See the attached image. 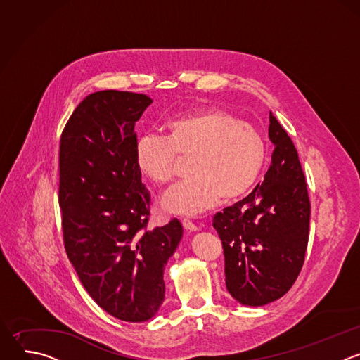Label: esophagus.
<instances>
[{"label":"esophagus","mask_w":360,"mask_h":360,"mask_svg":"<svg viewBox=\"0 0 360 360\" xmlns=\"http://www.w3.org/2000/svg\"><path fill=\"white\" fill-rule=\"evenodd\" d=\"M182 225H184V228H185L186 231H189V232L198 231V226H196L191 219H188V218H184V219H182Z\"/></svg>","instance_id":"1"}]
</instances>
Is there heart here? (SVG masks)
I'll return each instance as SVG.
<instances>
[{
    "label": "heart",
    "instance_id": "heart-1",
    "mask_svg": "<svg viewBox=\"0 0 360 360\" xmlns=\"http://www.w3.org/2000/svg\"><path fill=\"white\" fill-rule=\"evenodd\" d=\"M139 172L157 185L169 184L191 158V179L162 198L174 214L195 215L222 199L245 196L258 182L266 161V142L253 125L221 108H199L172 118L167 136L146 134L136 143Z\"/></svg>",
    "mask_w": 360,
    "mask_h": 360
}]
</instances>
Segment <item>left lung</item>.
<instances>
[{
    "label": "left lung",
    "instance_id": "8db88e82",
    "mask_svg": "<svg viewBox=\"0 0 360 360\" xmlns=\"http://www.w3.org/2000/svg\"><path fill=\"white\" fill-rule=\"evenodd\" d=\"M269 138L275 148L265 179L212 219L222 240L226 289L249 306L274 302L292 288L309 239L306 178L290 136L272 114Z\"/></svg>",
    "mask_w": 360,
    "mask_h": 360
}]
</instances>
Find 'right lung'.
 Listing matches in <instances>:
<instances>
[{"instance_id":"right-lung-1","label":"right lung","mask_w":360,"mask_h":360,"mask_svg":"<svg viewBox=\"0 0 360 360\" xmlns=\"http://www.w3.org/2000/svg\"><path fill=\"white\" fill-rule=\"evenodd\" d=\"M152 99L98 91L74 110L60 139L61 228L77 275L98 306L125 322L157 314L164 269L182 225L148 228L150 193L136 165L135 122Z\"/></svg>"}]
</instances>
